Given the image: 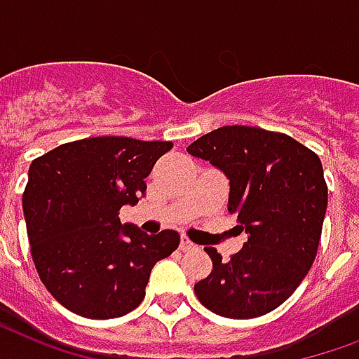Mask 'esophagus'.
<instances>
[{
    "instance_id": "obj_1",
    "label": "esophagus",
    "mask_w": 359,
    "mask_h": 359,
    "mask_svg": "<svg viewBox=\"0 0 359 359\" xmlns=\"http://www.w3.org/2000/svg\"><path fill=\"white\" fill-rule=\"evenodd\" d=\"M180 248H182L183 252H189V250H195V244L191 241H187V238H182V242H180Z\"/></svg>"
}]
</instances>
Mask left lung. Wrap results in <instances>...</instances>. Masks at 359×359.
Wrapping results in <instances>:
<instances>
[{
	"mask_svg": "<svg viewBox=\"0 0 359 359\" xmlns=\"http://www.w3.org/2000/svg\"><path fill=\"white\" fill-rule=\"evenodd\" d=\"M229 180V214L248 242L231 261L215 248L195 293L223 318L263 316L290 297L311 271L327 208L320 157L292 136L255 126H221L187 147Z\"/></svg>",
	"mask_w": 359,
	"mask_h": 359,
	"instance_id": "8db88e82",
	"label": "left lung"
}]
</instances>
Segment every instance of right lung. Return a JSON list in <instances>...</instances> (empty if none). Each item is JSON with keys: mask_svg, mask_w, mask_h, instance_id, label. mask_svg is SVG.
Returning a JSON list of instances; mask_svg holds the SVG:
<instances>
[{"mask_svg": "<svg viewBox=\"0 0 359 359\" xmlns=\"http://www.w3.org/2000/svg\"><path fill=\"white\" fill-rule=\"evenodd\" d=\"M170 142L100 136L62 144L29 164L22 195L32 257L67 311L109 320L145 297L155 263L180 244L172 229L147 234L118 210L145 196V177Z\"/></svg>", "mask_w": 359, "mask_h": 359, "instance_id": "1", "label": "right lung"}]
</instances>
